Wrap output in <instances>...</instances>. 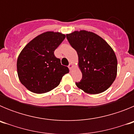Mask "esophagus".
Masks as SVG:
<instances>
[{
  "mask_svg": "<svg viewBox=\"0 0 134 134\" xmlns=\"http://www.w3.org/2000/svg\"><path fill=\"white\" fill-rule=\"evenodd\" d=\"M68 68H69L70 70H71L73 68V64L72 63H70L69 65H68Z\"/></svg>",
  "mask_w": 134,
  "mask_h": 134,
  "instance_id": "1",
  "label": "esophagus"
}]
</instances>
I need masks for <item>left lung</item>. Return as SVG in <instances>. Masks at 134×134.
<instances>
[{
	"label": "left lung",
	"instance_id": "8db88e82",
	"mask_svg": "<svg viewBox=\"0 0 134 134\" xmlns=\"http://www.w3.org/2000/svg\"><path fill=\"white\" fill-rule=\"evenodd\" d=\"M76 51L82 77L76 85L89 94H99L112 85L117 76L118 60L111 46L100 36L87 31L66 35Z\"/></svg>",
	"mask_w": 134,
	"mask_h": 134
}]
</instances>
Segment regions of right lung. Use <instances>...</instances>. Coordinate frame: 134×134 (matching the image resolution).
Instances as JSON below:
<instances>
[{"mask_svg": "<svg viewBox=\"0 0 134 134\" xmlns=\"http://www.w3.org/2000/svg\"><path fill=\"white\" fill-rule=\"evenodd\" d=\"M65 37L59 32H46L32 40L21 51L16 62L17 74L29 91L37 94L49 92L69 72L68 67L62 65L54 55Z\"/></svg>", "mask_w": 134, "mask_h": 134, "instance_id": "add662e5", "label": "right lung"}]
</instances>
